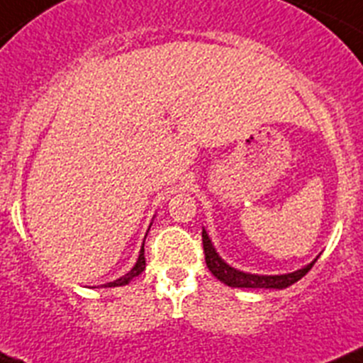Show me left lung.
I'll use <instances>...</instances> for the list:
<instances>
[{
    "label": "left lung",
    "mask_w": 363,
    "mask_h": 363,
    "mask_svg": "<svg viewBox=\"0 0 363 363\" xmlns=\"http://www.w3.org/2000/svg\"><path fill=\"white\" fill-rule=\"evenodd\" d=\"M202 246H204L206 255V266L211 271V275L224 282L230 287H264V289H286L291 284L298 282L306 273L313 267L316 262V257L311 264L300 267V269L293 271V273H284V275H255V273H246V271L235 269L230 264L222 260L220 255L215 250L213 242L208 237V231L202 230Z\"/></svg>",
    "instance_id": "1"
}]
</instances>
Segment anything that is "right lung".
Listing matches in <instances>:
<instances>
[{"label":"right lung","instance_id":"right-lung-1","mask_svg":"<svg viewBox=\"0 0 363 363\" xmlns=\"http://www.w3.org/2000/svg\"><path fill=\"white\" fill-rule=\"evenodd\" d=\"M146 238V237H145ZM146 267V260H145V242H143V247L141 251H139V259H137L135 266L132 267V269L126 273V275H123L121 279L113 280V282H108V284H104V287H117V286H126V284L130 282L132 279H135L137 275H141L143 271H145Z\"/></svg>","mask_w":363,"mask_h":363}]
</instances>
